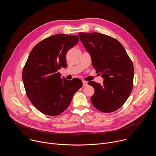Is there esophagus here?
I'll list each match as a JSON object with an SVG mask.
<instances>
[{"label": "esophagus", "instance_id": "1", "mask_svg": "<svg viewBox=\"0 0 156 156\" xmlns=\"http://www.w3.org/2000/svg\"><path fill=\"white\" fill-rule=\"evenodd\" d=\"M83 86H86L87 85V82L86 81H83Z\"/></svg>", "mask_w": 156, "mask_h": 156}]
</instances>
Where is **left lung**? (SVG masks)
Returning a JSON list of instances; mask_svg holds the SVG:
<instances>
[{"label":"left lung","mask_w":156,"mask_h":156,"mask_svg":"<svg viewBox=\"0 0 156 156\" xmlns=\"http://www.w3.org/2000/svg\"><path fill=\"white\" fill-rule=\"evenodd\" d=\"M78 36L91 57L93 67L104 78L102 85L95 81L88 83L94 89L91 101L101 112H114L131 93L133 62L122 44L112 37L99 33H79Z\"/></svg>","instance_id":"8db88e82"}]
</instances>
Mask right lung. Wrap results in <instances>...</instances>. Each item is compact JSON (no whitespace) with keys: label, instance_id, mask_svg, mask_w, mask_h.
<instances>
[{"label":"right lung","instance_id":"right-lung-1","mask_svg":"<svg viewBox=\"0 0 156 156\" xmlns=\"http://www.w3.org/2000/svg\"><path fill=\"white\" fill-rule=\"evenodd\" d=\"M78 36L58 34L43 39L33 48L22 78L27 95L42 114L56 116L69 106L81 80H66L57 71L66 68V55L78 43Z\"/></svg>","mask_w":156,"mask_h":156}]
</instances>
